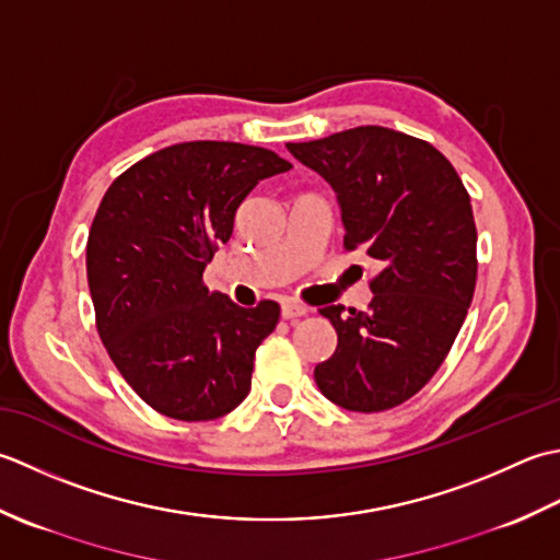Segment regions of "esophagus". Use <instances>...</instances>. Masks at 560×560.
I'll list each match as a JSON object with an SVG mask.
<instances>
[{
    "label": "esophagus",
    "mask_w": 560,
    "mask_h": 560,
    "mask_svg": "<svg viewBox=\"0 0 560 560\" xmlns=\"http://www.w3.org/2000/svg\"><path fill=\"white\" fill-rule=\"evenodd\" d=\"M310 314V306H304L302 302H284L282 304V318H288V322H294V318L306 316Z\"/></svg>",
    "instance_id": "obj_1"
}]
</instances>
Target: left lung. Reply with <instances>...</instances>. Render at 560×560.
Returning <instances> with one entry per match:
<instances>
[{"label":"left lung","mask_w":560,"mask_h":560,"mask_svg":"<svg viewBox=\"0 0 560 560\" xmlns=\"http://www.w3.org/2000/svg\"><path fill=\"white\" fill-rule=\"evenodd\" d=\"M288 150L338 192L346 250L380 266L368 312L318 310L338 346L316 364V386L340 408L389 410L432 380L469 312L478 272L471 198L440 150L380 125Z\"/></svg>","instance_id":"obj_1"}]
</instances>
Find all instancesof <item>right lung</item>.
Masks as SVG:
<instances>
[{
    "mask_svg": "<svg viewBox=\"0 0 560 560\" xmlns=\"http://www.w3.org/2000/svg\"><path fill=\"white\" fill-rule=\"evenodd\" d=\"M292 164L264 147L180 142L113 180L86 238L96 328L132 392L156 413L222 418L250 389L258 346L280 304H234L202 280L258 180Z\"/></svg>",
    "mask_w": 560,
    "mask_h": 560,
    "instance_id": "obj_1",
    "label": "right lung"
}]
</instances>
